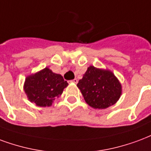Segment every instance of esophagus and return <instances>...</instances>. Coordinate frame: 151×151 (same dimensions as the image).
Here are the masks:
<instances>
[{"mask_svg":"<svg viewBox=\"0 0 151 151\" xmlns=\"http://www.w3.org/2000/svg\"><path fill=\"white\" fill-rule=\"evenodd\" d=\"M71 82H73V83H75V84H77V83H78V79L74 78V79H73V80H72V81H71Z\"/></svg>","mask_w":151,"mask_h":151,"instance_id":"esophagus-1","label":"esophagus"}]
</instances>
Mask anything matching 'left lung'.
<instances>
[{"mask_svg":"<svg viewBox=\"0 0 151 151\" xmlns=\"http://www.w3.org/2000/svg\"><path fill=\"white\" fill-rule=\"evenodd\" d=\"M78 87L85 101L95 109H106L117 102L122 93L121 84L112 72L90 66Z\"/></svg>","mask_w":151,"mask_h":151,"instance_id":"8db88e82","label":"left lung"}]
</instances>
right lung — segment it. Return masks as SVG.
I'll return each instance as SVG.
<instances>
[{
  "mask_svg": "<svg viewBox=\"0 0 151 151\" xmlns=\"http://www.w3.org/2000/svg\"><path fill=\"white\" fill-rule=\"evenodd\" d=\"M68 86L60 74L48 68L29 76L24 82V92L31 102L38 106H50Z\"/></svg>",
  "mask_w": 151,
  "mask_h": 151,
  "instance_id": "1",
  "label": "right lung"
}]
</instances>
